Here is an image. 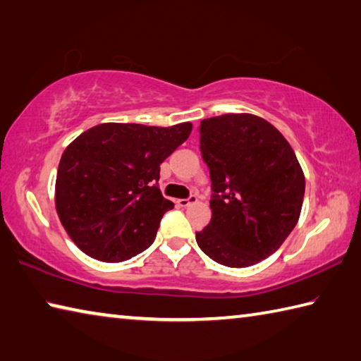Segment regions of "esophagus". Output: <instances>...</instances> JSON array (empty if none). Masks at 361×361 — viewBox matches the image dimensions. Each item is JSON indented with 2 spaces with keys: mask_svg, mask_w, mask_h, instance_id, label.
<instances>
[{
  "mask_svg": "<svg viewBox=\"0 0 361 361\" xmlns=\"http://www.w3.org/2000/svg\"><path fill=\"white\" fill-rule=\"evenodd\" d=\"M195 202H197V197H195V195H189L188 199H180L178 200V205L180 207H188V205L195 204Z\"/></svg>",
  "mask_w": 361,
  "mask_h": 361,
  "instance_id": "1",
  "label": "esophagus"
}]
</instances>
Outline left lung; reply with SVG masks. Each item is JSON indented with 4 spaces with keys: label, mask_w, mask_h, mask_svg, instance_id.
<instances>
[{
    "label": "left lung",
    "mask_w": 361,
    "mask_h": 361,
    "mask_svg": "<svg viewBox=\"0 0 361 361\" xmlns=\"http://www.w3.org/2000/svg\"><path fill=\"white\" fill-rule=\"evenodd\" d=\"M199 132L213 194L212 219L195 240L219 264L253 266L277 252L296 226L302 169L282 133L259 116H215Z\"/></svg>",
    "instance_id": "1"
}]
</instances>
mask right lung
I'll use <instances>...</instances> for the list:
<instances>
[{
  "instance_id": "add662e5",
  "label": "right lung",
  "mask_w": 361,
  "mask_h": 361,
  "mask_svg": "<svg viewBox=\"0 0 361 361\" xmlns=\"http://www.w3.org/2000/svg\"><path fill=\"white\" fill-rule=\"evenodd\" d=\"M191 130V122H105L66 146L57 170L56 209L81 252L121 262L154 242L164 213L173 209L157 186L161 164Z\"/></svg>"
}]
</instances>
